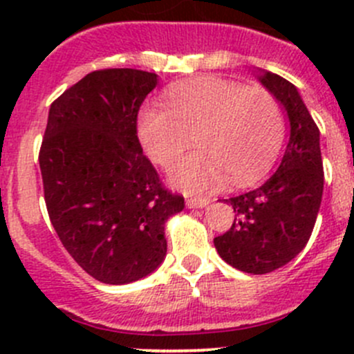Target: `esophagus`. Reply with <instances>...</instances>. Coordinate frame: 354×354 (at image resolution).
<instances>
[{"mask_svg":"<svg viewBox=\"0 0 354 354\" xmlns=\"http://www.w3.org/2000/svg\"><path fill=\"white\" fill-rule=\"evenodd\" d=\"M210 203L209 198H188L187 205L190 209H202V207H207Z\"/></svg>","mask_w":354,"mask_h":354,"instance_id":"obj_1","label":"esophagus"}]
</instances>
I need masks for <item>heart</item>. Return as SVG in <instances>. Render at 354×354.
Wrapping results in <instances>:
<instances>
[{"label": "heart", "instance_id": "b5f03b06", "mask_svg": "<svg viewBox=\"0 0 354 354\" xmlns=\"http://www.w3.org/2000/svg\"><path fill=\"white\" fill-rule=\"evenodd\" d=\"M167 109H145L138 138L145 154L167 167L197 142L198 152L171 169V183L188 194L216 190L227 180L252 185L269 169L284 137L277 99L262 87L205 77L166 94Z\"/></svg>", "mask_w": 354, "mask_h": 354}]
</instances>
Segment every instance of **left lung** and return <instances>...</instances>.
Listing matches in <instances>:
<instances>
[{
	"label": "left lung",
	"instance_id": "obj_1",
	"mask_svg": "<svg viewBox=\"0 0 354 354\" xmlns=\"http://www.w3.org/2000/svg\"><path fill=\"white\" fill-rule=\"evenodd\" d=\"M259 80L286 111V151L262 187L226 200L236 212L234 223L214 238L221 259L248 274L272 272L305 248L324 192L320 131L298 88L270 71H260Z\"/></svg>",
	"mask_w": 354,
	"mask_h": 354
}]
</instances>
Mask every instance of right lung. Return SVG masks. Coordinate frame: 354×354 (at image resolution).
<instances>
[{
  "label": "right lung",
  "mask_w": 354,
  "mask_h": 354,
  "mask_svg": "<svg viewBox=\"0 0 354 354\" xmlns=\"http://www.w3.org/2000/svg\"><path fill=\"white\" fill-rule=\"evenodd\" d=\"M157 82L133 68L97 70L49 108L39 152L49 219L75 262L104 284L154 272L166 257V221L185 207L137 137L138 109Z\"/></svg>",
  "instance_id": "1"
}]
</instances>
